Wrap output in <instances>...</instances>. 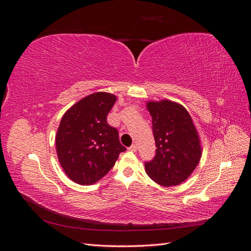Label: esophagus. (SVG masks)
<instances>
[{
  "instance_id": "34e87169",
  "label": "esophagus",
  "mask_w": 251,
  "mask_h": 251,
  "mask_svg": "<svg viewBox=\"0 0 251 251\" xmlns=\"http://www.w3.org/2000/svg\"><path fill=\"white\" fill-rule=\"evenodd\" d=\"M128 151H137V144H136V143L132 144V146L128 148Z\"/></svg>"
}]
</instances>
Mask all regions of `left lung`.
Returning <instances> with one entry per match:
<instances>
[{
    "mask_svg": "<svg viewBox=\"0 0 251 251\" xmlns=\"http://www.w3.org/2000/svg\"><path fill=\"white\" fill-rule=\"evenodd\" d=\"M156 144L155 156L146 162L149 177L163 186L180 184L201 158L200 141L193 120L181 104L170 100L148 102Z\"/></svg>",
    "mask_w": 251,
    "mask_h": 251,
    "instance_id": "obj_1",
    "label": "left lung"
}]
</instances>
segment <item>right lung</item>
Here are the masks:
<instances>
[{
  "label": "right lung",
  "mask_w": 251,
  "mask_h": 251,
  "mask_svg": "<svg viewBox=\"0 0 251 251\" xmlns=\"http://www.w3.org/2000/svg\"><path fill=\"white\" fill-rule=\"evenodd\" d=\"M116 97L104 92L91 94L68 110L56 134V151L67 176L81 185L93 184L115 164L126 149L116 127L107 117Z\"/></svg>",
  "instance_id": "1"
}]
</instances>
